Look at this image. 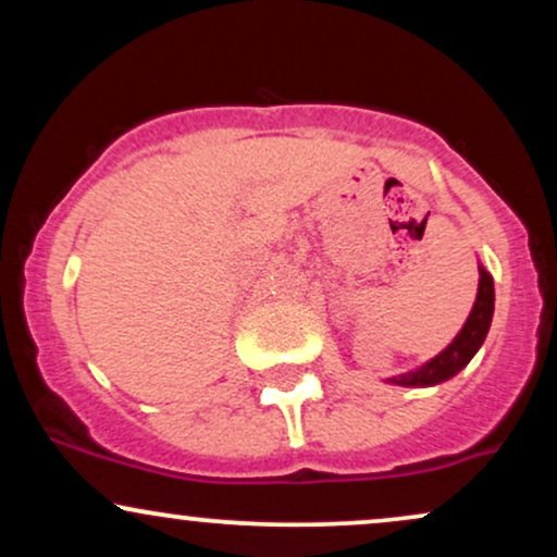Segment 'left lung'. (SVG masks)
<instances>
[{"label":"left lung","mask_w":557,"mask_h":557,"mask_svg":"<svg viewBox=\"0 0 557 557\" xmlns=\"http://www.w3.org/2000/svg\"><path fill=\"white\" fill-rule=\"evenodd\" d=\"M492 314H495V283H492V274L479 264V287H476V300L471 306V314L463 322L461 332L453 337V343L445 350H440L434 359L421 363L413 372L389 376V385L400 387H432L440 382H447L450 376H456L461 369L476 356V350L482 348L484 337H487Z\"/></svg>","instance_id":"8db88e82"}]
</instances>
